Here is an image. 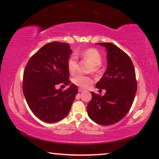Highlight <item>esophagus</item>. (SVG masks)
<instances>
[{
	"mask_svg": "<svg viewBox=\"0 0 159 159\" xmlns=\"http://www.w3.org/2000/svg\"><path fill=\"white\" fill-rule=\"evenodd\" d=\"M79 92H84V90L82 89H80H80H79Z\"/></svg>",
	"mask_w": 159,
	"mask_h": 159,
	"instance_id": "obj_1",
	"label": "esophagus"
}]
</instances>
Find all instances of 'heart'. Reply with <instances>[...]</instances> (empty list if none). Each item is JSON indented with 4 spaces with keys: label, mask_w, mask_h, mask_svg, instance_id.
Masks as SVG:
<instances>
[{
    "label": "heart",
    "mask_w": 159,
    "mask_h": 159,
    "mask_svg": "<svg viewBox=\"0 0 159 159\" xmlns=\"http://www.w3.org/2000/svg\"><path fill=\"white\" fill-rule=\"evenodd\" d=\"M77 55L84 58V59L89 61L93 65V71H97L98 66H100L102 63V56L100 53L96 49L90 48L78 52ZM78 67V59L77 57L73 55L70 57L67 61L68 70L70 74H74L75 73ZM72 83L74 85L80 87V89H86L90 85L93 84V79L91 77L84 75L81 74H77L71 79Z\"/></svg>",
    "instance_id": "heart-1"
}]
</instances>
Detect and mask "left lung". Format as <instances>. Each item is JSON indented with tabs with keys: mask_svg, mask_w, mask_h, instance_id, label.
Segmentation results:
<instances>
[{
	"mask_svg": "<svg viewBox=\"0 0 159 159\" xmlns=\"http://www.w3.org/2000/svg\"><path fill=\"white\" fill-rule=\"evenodd\" d=\"M107 50V66L96 88L106 90L105 95L91 92L88 104L89 117L102 125H111L122 119L134 102L137 83L134 65L129 57L112 43H98Z\"/></svg>",
	"mask_w": 159,
	"mask_h": 159,
	"instance_id": "left-lung-1",
	"label": "left lung"
}]
</instances>
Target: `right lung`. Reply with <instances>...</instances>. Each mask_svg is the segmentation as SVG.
Instances as JSON below:
<instances>
[{
	"label": "right lung",
	"mask_w": 159,
	"mask_h": 159,
	"mask_svg": "<svg viewBox=\"0 0 159 159\" xmlns=\"http://www.w3.org/2000/svg\"><path fill=\"white\" fill-rule=\"evenodd\" d=\"M71 52L67 43H48L30 58L25 67V100L34 115L44 122L54 123L66 117L78 93L74 84L64 91L56 89L61 83L70 84L67 61Z\"/></svg>",
	"instance_id": "add662e5"
}]
</instances>
